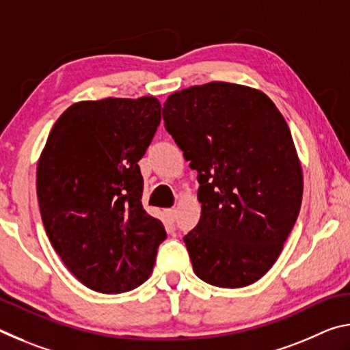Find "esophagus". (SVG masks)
<instances>
[{"mask_svg": "<svg viewBox=\"0 0 350 350\" xmlns=\"http://www.w3.org/2000/svg\"><path fill=\"white\" fill-rule=\"evenodd\" d=\"M165 216H167V219H168L170 222H174L176 217H177V210H176V208L165 210Z\"/></svg>", "mask_w": 350, "mask_h": 350, "instance_id": "esophagus-1", "label": "esophagus"}]
</instances>
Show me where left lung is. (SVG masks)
I'll list each match as a JSON object with an SVG mask.
<instances>
[{
  "mask_svg": "<svg viewBox=\"0 0 350 350\" xmlns=\"http://www.w3.org/2000/svg\"><path fill=\"white\" fill-rule=\"evenodd\" d=\"M163 120L198 171L199 224L183 241L193 270L239 288L273 267L303 200V168L286 118L256 88L211 81L177 91Z\"/></svg>",
  "mask_w": 350,
  "mask_h": 350,
  "instance_id": "1",
  "label": "left lung"
}]
</instances>
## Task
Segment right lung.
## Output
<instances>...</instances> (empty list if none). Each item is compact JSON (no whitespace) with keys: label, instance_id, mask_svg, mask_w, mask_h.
<instances>
[{"label":"right lung","instance_id":"add662e5","mask_svg":"<svg viewBox=\"0 0 350 350\" xmlns=\"http://www.w3.org/2000/svg\"><path fill=\"white\" fill-rule=\"evenodd\" d=\"M159 98L108 97L70 105L37 163V198L52 247L77 280L123 293L152 273L161 219L142 205L144 157L161 123Z\"/></svg>","mask_w":350,"mask_h":350}]
</instances>
